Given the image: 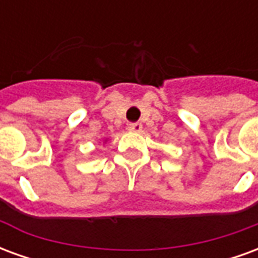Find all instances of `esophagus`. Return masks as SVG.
I'll list each match as a JSON object with an SVG mask.
<instances>
[{"label":"esophagus","instance_id":"obj_1","mask_svg":"<svg viewBox=\"0 0 258 258\" xmlns=\"http://www.w3.org/2000/svg\"><path fill=\"white\" fill-rule=\"evenodd\" d=\"M128 130H130V131H133V133H140L141 130H142V124H141V123L128 124Z\"/></svg>","mask_w":258,"mask_h":258}]
</instances>
